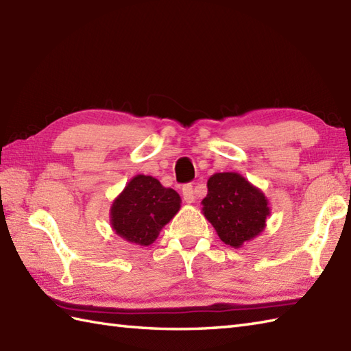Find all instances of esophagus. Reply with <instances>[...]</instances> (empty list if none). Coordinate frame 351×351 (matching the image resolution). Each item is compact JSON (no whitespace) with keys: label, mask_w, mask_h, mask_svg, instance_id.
I'll return each instance as SVG.
<instances>
[{"label":"esophagus","mask_w":351,"mask_h":351,"mask_svg":"<svg viewBox=\"0 0 351 351\" xmlns=\"http://www.w3.org/2000/svg\"><path fill=\"white\" fill-rule=\"evenodd\" d=\"M182 196H184V200L187 204H193L196 200V196H195V189H193L191 184H185L182 187Z\"/></svg>","instance_id":"esophagus-1"}]
</instances>
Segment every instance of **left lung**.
Here are the masks:
<instances>
[{"mask_svg": "<svg viewBox=\"0 0 351 351\" xmlns=\"http://www.w3.org/2000/svg\"><path fill=\"white\" fill-rule=\"evenodd\" d=\"M206 187L202 213L223 243L240 249L265 229L271 213L268 199L244 176L235 171L214 173Z\"/></svg>", "mask_w": 351, "mask_h": 351, "instance_id": "1", "label": "left lung"}]
</instances>
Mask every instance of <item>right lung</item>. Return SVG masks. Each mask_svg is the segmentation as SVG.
<instances>
[{"mask_svg":"<svg viewBox=\"0 0 351 351\" xmlns=\"http://www.w3.org/2000/svg\"><path fill=\"white\" fill-rule=\"evenodd\" d=\"M180 208L181 196L173 189L162 187L154 176L136 175L111 204L110 223L125 241L146 247Z\"/></svg>","mask_w":351,"mask_h":351,"instance_id":"right-lung-1","label":"right lung"}]
</instances>
